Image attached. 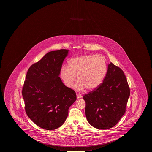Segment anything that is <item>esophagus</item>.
<instances>
[{
  "mask_svg": "<svg viewBox=\"0 0 152 152\" xmlns=\"http://www.w3.org/2000/svg\"><path fill=\"white\" fill-rule=\"evenodd\" d=\"M76 96H77V99H81L83 97L82 95L81 94H76Z\"/></svg>",
  "mask_w": 152,
  "mask_h": 152,
  "instance_id": "34e87169",
  "label": "esophagus"
}]
</instances>
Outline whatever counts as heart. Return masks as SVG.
<instances>
[{"label":"heart","instance_id":"b5f03b06","mask_svg":"<svg viewBox=\"0 0 152 152\" xmlns=\"http://www.w3.org/2000/svg\"><path fill=\"white\" fill-rule=\"evenodd\" d=\"M68 67L63 66L60 76L65 84L72 87L76 80H78L75 88L82 91L86 88L92 91L101 84L107 73L104 58L95 55H83L70 59Z\"/></svg>","mask_w":152,"mask_h":152}]
</instances>
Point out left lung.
I'll return each instance as SVG.
<instances>
[{"label":"left lung","instance_id":"obj_1","mask_svg":"<svg viewBox=\"0 0 152 152\" xmlns=\"http://www.w3.org/2000/svg\"><path fill=\"white\" fill-rule=\"evenodd\" d=\"M129 96L124 72L111 62L102 84L83 96L88 122L98 129L114 127L124 115Z\"/></svg>","mask_w":152,"mask_h":152}]
</instances>
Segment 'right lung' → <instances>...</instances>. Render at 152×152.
<instances>
[{"mask_svg":"<svg viewBox=\"0 0 152 152\" xmlns=\"http://www.w3.org/2000/svg\"><path fill=\"white\" fill-rule=\"evenodd\" d=\"M66 49L48 52L28 70L22 95L25 109L37 126L48 130L65 122L68 109L76 100L74 90L66 86L59 77Z\"/></svg>","mask_w":152,"mask_h":152,"instance_id":"obj_1","label":"right lung"}]
</instances>
